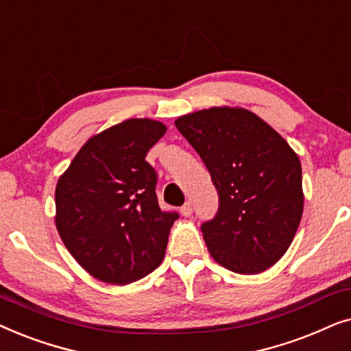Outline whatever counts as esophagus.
Masks as SVG:
<instances>
[{"label":"esophagus","mask_w":351,"mask_h":351,"mask_svg":"<svg viewBox=\"0 0 351 351\" xmlns=\"http://www.w3.org/2000/svg\"><path fill=\"white\" fill-rule=\"evenodd\" d=\"M181 215H183V217H191V213H193V204L191 202H186L183 207H181Z\"/></svg>","instance_id":"esophagus-1"}]
</instances>
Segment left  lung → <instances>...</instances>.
<instances>
[{"mask_svg": "<svg viewBox=\"0 0 351 351\" xmlns=\"http://www.w3.org/2000/svg\"><path fill=\"white\" fill-rule=\"evenodd\" d=\"M175 125L208 168L219 195L217 217L202 224L212 258L239 274L278 263L295 237L305 202L297 152L244 107L195 110Z\"/></svg>", "mask_w": 351, "mask_h": 351, "instance_id": "obj_1", "label": "left lung"}]
</instances>
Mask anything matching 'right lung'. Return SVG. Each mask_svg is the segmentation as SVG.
I'll list each match as a JSON object with an SVG mask.
<instances>
[{
  "mask_svg": "<svg viewBox=\"0 0 351 351\" xmlns=\"http://www.w3.org/2000/svg\"><path fill=\"white\" fill-rule=\"evenodd\" d=\"M167 127L128 119L93 134L56 184L54 223L77 263L97 281L127 286L165 256L178 218L158 207L157 175L146 162Z\"/></svg>",
  "mask_w": 351,
  "mask_h": 351,
  "instance_id": "right-lung-1",
  "label": "right lung"
}]
</instances>
